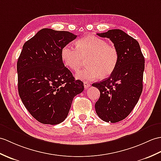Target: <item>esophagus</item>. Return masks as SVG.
<instances>
[{"mask_svg": "<svg viewBox=\"0 0 161 161\" xmlns=\"http://www.w3.org/2000/svg\"><path fill=\"white\" fill-rule=\"evenodd\" d=\"M84 86L85 89H87L88 87L91 86V84H90L88 81H84Z\"/></svg>", "mask_w": 161, "mask_h": 161, "instance_id": "obj_1", "label": "esophagus"}]
</instances>
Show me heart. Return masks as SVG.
<instances>
[{
  "label": "heart",
  "mask_w": 161,
  "mask_h": 161,
  "mask_svg": "<svg viewBox=\"0 0 161 161\" xmlns=\"http://www.w3.org/2000/svg\"><path fill=\"white\" fill-rule=\"evenodd\" d=\"M76 48L67 44L61 50L62 60L67 68L77 71L87 59L83 70L76 73L77 79L94 80L99 76L106 78L117 67L119 54L113 44L95 36H85L75 42Z\"/></svg>",
  "instance_id": "b5f03b06"
}]
</instances>
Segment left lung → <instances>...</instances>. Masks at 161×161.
<instances>
[{"label": "left lung", "mask_w": 161, "mask_h": 161, "mask_svg": "<svg viewBox=\"0 0 161 161\" xmlns=\"http://www.w3.org/2000/svg\"><path fill=\"white\" fill-rule=\"evenodd\" d=\"M97 35L113 42L119 59L109 77L92 84L100 91L95 110L103 121L119 122L128 117L140 98L145 59L139 42L122 30L111 29Z\"/></svg>", "instance_id": "1"}]
</instances>
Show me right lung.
Wrapping results in <instances>:
<instances>
[{
  "label": "right lung",
  "instance_id": "add662e5",
  "mask_svg": "<svg viewBox=\"0 0 161 161\" xmlns=\"http://www.w3.org/2000/svg\"><path fill=\"white\" fill-rule=\"evenodd\" d=\"M76 38L69 31L42 29L22 47L17 62L18 93L29 113L44 124L64 121L75 96L84 89L61 58L62 48Z\"/></svg>",
  "mask_w": 161,
  "mask_h": 161
}]
</instances>
